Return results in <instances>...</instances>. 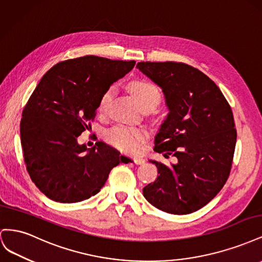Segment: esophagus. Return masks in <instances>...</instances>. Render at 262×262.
<instances>
[{
    "label": "esophagus",
    "instance_id": "obj_1",
    "mask_svg": "<svg viewBox=\"0 0 262 262\" xmlns=\"http://www.w3.org/2000/svg\"><path fill=\"white\" fill-rule=\"evenodd\" d=\"M132 161L134 164H137V165H142L145 163V160L142 157H134V158H132Z\"/></svg>",
    "mask_w": 262,
    "mask_h": 262
}]
</instances>
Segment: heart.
Wrapping results in <instances>:
<instances>
[{
	"label": "heart",
	"instance_id": "heart-1",
	"mask_svg": "<svg viewBox=\"0 0 262 262\" xmlns=\"http://www.w3.org/2000/svg\"><path fill=\"white\" fill-rule=\"evenodd\" d=\"M129 90L140 107L152 105L155 108L160 104L161 94L153 84L145 81H134L129 85ZM114 93L115 89L110 87L102 95L98 104L99 113L102 114L106 112L109 102L114 96ZM146 137L147 133L145 130L123 124L115 125L114 128L107 130L105 133V139L109 144L125 153L138 152Z\"/></svg>",
	"mask_w": 262,
	"mask_h": 262
}]
</instances>
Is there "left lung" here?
<instances>
[{
	"label": "left lung",
	"instance_id": "left-lung-1",
	"mask_svg": "<svg viewBox=\"0 0 262 262\" xmlns=\"http://www.w3.org/2000/svg\"><path fill=\"white\" fill-rule=\"evenodd\" d=\"M137 69L161 87L169 112L154 150L177 158L170 165L149 161L160 175L143 195L164 212L192 213L220 192L231 171L237 138L232 109L210 77L185 63L139 62Z\"/></svg>",
	"mask_w": 262,
	"mask_h": 262
}]
</instances>
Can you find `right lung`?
I'll use <instances>...</instances> for the list:
<instances>
[{
    "instance_id": "right-lung-1",
    "label": "right lung",
    "mask_w": 262,
    "mask_h": 262,
    "mask_svg": "<svg viewBox=\"0 0 262 262\" xmlns=\"http://www.w3.org/2000/svg\"><path fill=\"white\" fill-rule=\"evenodd\" d=\"M136 61L86 55L58 63L38 83L23 110L20 141L26 168L49 199L75 203L95 195L109 172L130 158L104 142L78 144L104 93Z\"/></svg>"
}]
</instances>
